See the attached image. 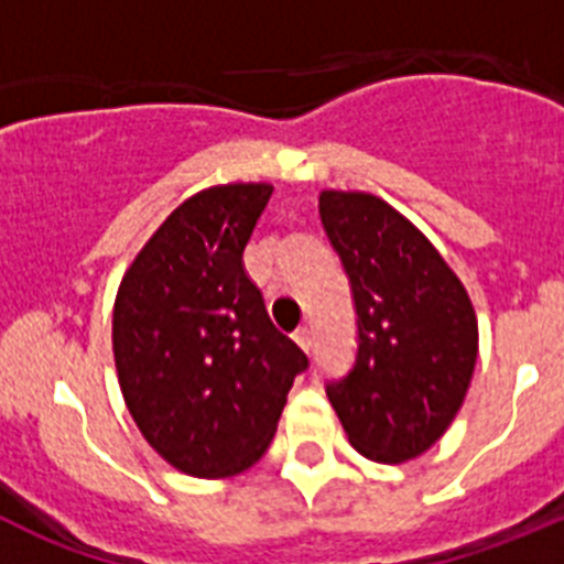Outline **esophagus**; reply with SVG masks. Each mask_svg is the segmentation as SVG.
<instances>
[{"label": "esophagus", "instance_id": "esophagus-1", "mask_svg": "<svg viewBox=\"0 0 564 564\" xmlns=\"http://www.w3.org/2000/svg\"><path fill=\"white\" fill-rule=\"evenodd\" d=\"M293 341H296L299 347H302V350H305V352H311L313 336H311V330H307V327H299V330L293 333Z\"/></svg>", "mask_w": 564, "mask_h": 564}]
</instances>
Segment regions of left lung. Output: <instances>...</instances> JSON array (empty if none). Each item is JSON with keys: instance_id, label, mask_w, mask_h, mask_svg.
<instances>
[{"instance_id": "8db88e82", "label": "left lung", "mask_w": 564, "mask_h": 564, "mask_svg": "<svg viewBox=\"0 0 564 564\" xmlns=\"http://www.w3.org/2000/svg\"><path fill=\"white\" fill-rule=\"evenodd\" d=\"M318 214L358 313L356 367L327 398L358 455L415 460L466 401L480 341L475 305L430 237L376 194L325 188Z\"/></svg>"}]
</instances>
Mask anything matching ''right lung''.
Masks as SVG:
<instances>
[{"label":"right lung","mask_w":564,"mask_h":564,"mask_svg":"<svg viewBox=\"0 0 564 564\" xmlns=\"http://www.w3.org/2000/svg\"><path fill=\"white\" fill-rule=\"evenodd\" d=\"M271 183H220L169 214L123 271L112 356L141 435L183 475L251 468L307 356L268 318L242 265Z\"/></svg>","instance_id":"obj_1"}]
</instances>
